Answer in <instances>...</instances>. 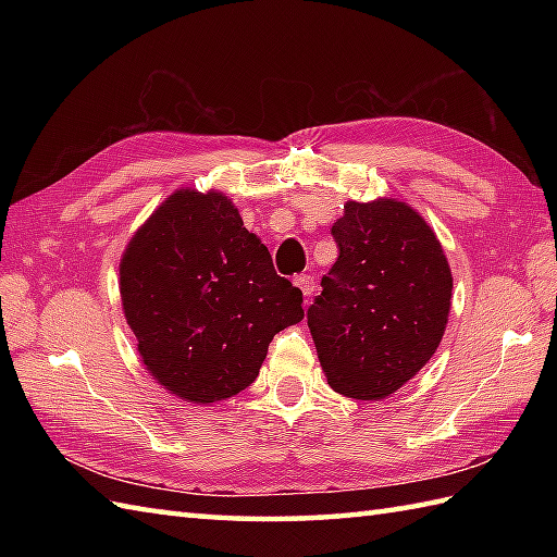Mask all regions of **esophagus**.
Returning <instances> with one entry per match:
<instances>
[{
    "label": "esophagus",
    "mask_w": 557,
    "mask_h": 557,
    "mask_svg": "<svg viewBox=\"0 0 557 557\" xmlns=\"http://www.w3.org/2000/svg\"><path fill=\"white\" fill-rule=\"evenodd\" d=\"M294 285L304 292V297H311V294L315 292V280L311 275H297L294 277Z\"/></svg>",
    "instance_id": "1"
}]
</instances>
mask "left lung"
I'll list each match as a JSON object with an SVG mask.
<instances>
[{
  "label": "left lung",
  "mask_w": 557,
  "mask_h": 557,
  "mask_svg": "<svg viewBox=\"0 0 557 557\" xmlns=\"http://www.w3.org/2000/svg\"><path fill=\"white\" fill-rule=\"evenodd\" d=\"M337 260L309 327L335 393L377 401L417 375L441 345L453 275L425 220L399 200L349 203L333 230Z\"/></svg>",
  "instance_id": "obj_1"
}]
</instances>
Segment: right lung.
I'll return each instance as SVG.
<instances>
[{"instance_id":"obj_1","label":"right lung","mask_w":557,"mask_h":557,"mask_svg":"<svg viewBox=\"0 0 557 557\" xmlns=\"http://www.w3.org/2000/svg\"><path fill=\"white\" fill-rule=\"evenodd\" d=\"M120 275L146 369L200 405L251 385L272 337L304 318L301 289L277 275L222 194L170 196L128 244Z\"/></svg>"}]
</instances>
